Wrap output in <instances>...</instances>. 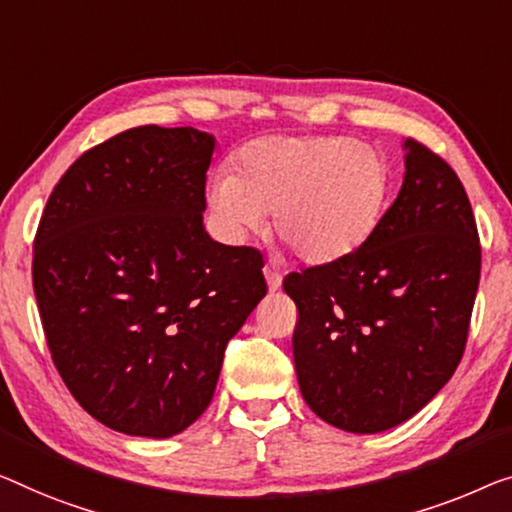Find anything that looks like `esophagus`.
I'll list each match as a JSON object with an SVG mask.
<instances>
[{"label": "esophagus", "mask_w": 512, "mask_h": 512, "mask_svg": "<svg viewBox=\"0 0 512 512\" xmlns=\"http://www.w3.org/2000/svg\"><path fill=\"white\" fill-rule=\"evenodd\" d=\"M264 278H266V285H269V292H276V289H280V276L273 269H269V266H266L264 269Z\"/></svg>", "instance_id": "1"}]
</instances>
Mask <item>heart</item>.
Returning a JSON list of instances; mask_svg holds the SVG:
<instances>
[{"instance_id":"b5f03b06","label":"heart","mask_w":512,"mask_h":512,"mask_svg":"<svg viewBox=\"0 0 512 512\" xmlns=\"http://www.w3.org/2000/svg\"><path fill=\"white\" fill-rule=\"evenodd\" d=\"M391 190L388 160L345 135H273L248 142L234 174L209 183V207L232 239L271 232L308 264L349 257L377 230Z\"/></svg>"}]
</instances>
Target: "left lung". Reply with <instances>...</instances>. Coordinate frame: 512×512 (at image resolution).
Listing matches in <instances>:
<instances>
[{"mask_svg":"<svg viewBox=\"0 0 512 512\" xmlns=\"http://www.w3.org/2000/svg\"><path fill=\"white\" fill-rule=\"evenodd\" d=\"M404 149L402 188L370 239L282 280L299 312L292 347L303 400L358 434L404 423L453 377L480 280L460 177L414 137Z\"/></svg>","mask_w":512,"mask_h":512,"instance_id":"left-lung-1","label":"left lung"}]
</instances>
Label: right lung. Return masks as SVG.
<instances>
[{
	"label": "right lung",
	"instance_id": "right-lung-1",
	"mask_svg": "<svg viewBox=\"0 0 512 512\" xmlns=\"http://www.w3.org/2000/svg\"><path fill=\"white\" fill-rule=\"evenodd\" d=\"M213 137L137 126L87 149L34 236L52 363L112 430L165 439L204 414L225 347L266 294L257 248L202 227Z\"/></svg>",
	"mask_w": 512,
	"mask_h": 512
}]
</instances>
